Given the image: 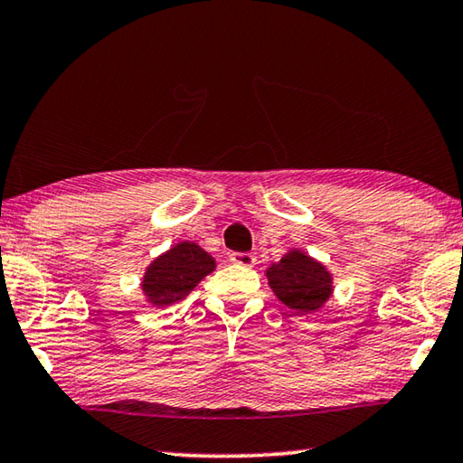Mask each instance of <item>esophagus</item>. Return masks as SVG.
Segmentation results:
<instances>
[{"mask_svg": "<svg viewBox=\"0 0 463 463\" xmlns=\"http://www.w3.org/2000/svg\"><path fill=\"white\" fill-rule=\"evenodd\" d=\"M231 261L242 265V268H250V265H255V255L253 253H232L231 255Z\"/></svg>", "mask_w": 463, "mask_h": 463, "instance_id": "obj_1", "label": "esophagus"}]
</instances>
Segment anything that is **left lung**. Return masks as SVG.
Instances as JSON below:
<instances>
[{"label": "left lung", "mask_w": 463, "mask_h": 463, "mask_svg": "<svg viewBox=\"0 0 463 463\" xmlns=\"http://www.w3.org/2000/svg\"><path fill=\"white\" fill-rule=\"evenodd\" d=\"M273 292L286 307L298 312L318 310L333 292L331 273L312 257L289 250L268 269Z\"/></svg>", "instance_id": "1"}]
</instances>
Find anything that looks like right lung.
I'll return each mask as SVG.
<instances>
[{
	"label": "right lung",
	"instance_id": "add662e5",
	"mask_svg": "<svg viewBox=\"0 0 463 463\" xmlns=\"http://www.w3.org/2000/svg\"><path fill=\"white\" fill-rule=\"evenodd\" d=\"M214 271V260L195 242H179L148 265L143 289L155 307L182 300L200 281Z\"/></svg>",
	"mask_w": 463,
	"mask_h": 463
}]
</instances>
